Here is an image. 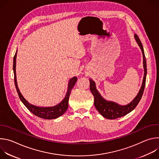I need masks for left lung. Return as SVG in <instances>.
<instances>
[{
	"label": "left lung",
	"instance_id": "1",
	"mask_svg": "<svg viewBox=\"0 0 159 159\" xmlns=\"http://www.w3.org/2000/svg\"><path fill=\"white\" fill-rule=\"evenodd\" d=\"M134 39L137 42L143 54L144 76L143 79L142 87L139 90L137 96L135 97V98L130 103H129L127 105L121 106L115 102L106 101L101 96V95L98 91V90L96 89V87L95 82L93 80L89 79L90 90L94 98L95 107L96 108V109L98 111V112L100 113V114L105 118H107L109 120H115V119L121 118L126 115L136 107V106H137V104H139V102H140L142 97L145 86V82H146L147 63H146V58L144 53L143 45L139 36L136 34H134Z\"/></svg>",
	"mask_w": 159,
	"mask_h": 159
}]
</instances>
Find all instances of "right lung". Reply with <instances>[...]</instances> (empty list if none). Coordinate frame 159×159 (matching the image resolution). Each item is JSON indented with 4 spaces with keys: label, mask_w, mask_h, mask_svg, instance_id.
<instances>
[{
    "label": "right lung",
    "mask_w": 159,
    "mask_h": 159,
    "mask_svg": "<svg viewBox=\"0 0 159 159\" xmlns=\"http://www.w3.org/2000/svg\"><path fill=\"white\" fill-rule=\"evenodd\" d=\"M16 56H17V51L15 53V55L14 57V60H13V71L14 74V83L16 85V88L17 90V94L19 95V97L22 101V102L24 104V105L28 108V109L31 112L33 115L35 116L45 119V120H52V119H56L62 115H63L68 109V106H69V96L71 93V90L73 89L74 85L75 84L77 78L76 77H74L71 79H70V81L69 82V85H68V90L66 94V96L65 98L63 99V101L60 102L58 104L53 106V107H38L34 105H33L30 103H29L25 98L22 96L21 93H20L17 84V79H16Z\"/></svg>",
    "instance_id": "1"
}]
</instances>
